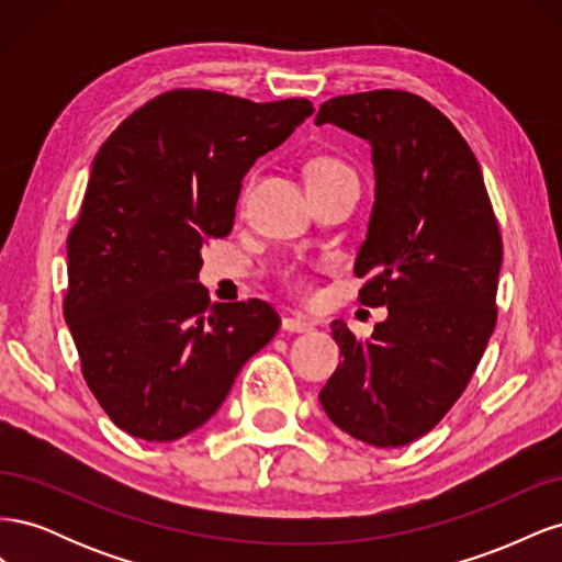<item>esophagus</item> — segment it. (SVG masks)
<instances>
[{"label": "esophagus", "instance_id": "34e87169", "mask_svg": "<svg viewBox=\"0 0 562 562\" xmlns=\"http://www.w3.org/2000/svg\"><path fill=\"white\" fill-rule=\"evenodd\" d=\"M281 328L288 330V333H312L314 330V323L297 316V314H291V316H283Z\"/></svg>", "mask_w": 562, "mask_h": 562}]
</instances>
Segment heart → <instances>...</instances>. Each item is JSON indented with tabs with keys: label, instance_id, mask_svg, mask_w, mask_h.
I'll list each match as a JSON object with an SVG mask.
<instances>
[{
	"label": "heart",
	"instance_id": "obj_1",
	"mask_svg": "<svg viewBox=\"0 0 562 562\" xmlns=\"http://www.w3.org/2000/svg\"><path fill=\"white\" fill-rule=\"evenodd\" d=\"M335 178H353L351 166L345 164L337 157H316L310 168H307V182H318V180H335ZM295 288L302 295H312L314 293V283L310 279H297Z\"/></svg>",
	"mask_w": 562,
	"mask_h": 562
}]
</instances>
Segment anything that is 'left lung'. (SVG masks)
<instances>
[{
	"label": "left lung",
	"mask_w": 562,
	"mask_h": 562,
	"mask_svg": "<svg viewBox=\"0 0 562 562\" xmlns=\"http://www.w3.org/2000/svg\"><path fill=\"white\" fill-rule=\"evenodd\" d=\"M372 145L375 209L356 258L368 307L389 316L370 339L342 321V366L321 389L326 415L375 448L429 434L471 382L497 323L502 234L481 166L450 119L398 89L337 95L316 126Z\"/></svg>",
	"instance_id": "8db88e82"
}]
</instances>
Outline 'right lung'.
<instances>
[{
    "label": "right lung",
    "mask_w": 562,
    "mask_h": 562,
    "mask_svg": "<svg viewBox=\"0 0 562 562\" xmlns=\"http://www.w3.org/2000/svg\"><path fill=\"white\" fill-rule=\"evenodd\" d=\"M314 105L171 89L98 149L67 234L65 321L81 375L119 429L166 443L194 431L277 335L269 302L211 304L201 248L225 239L248 168Z\"/></svg>",
    "instance_id": "right-lung-1"
}]
</instances>
